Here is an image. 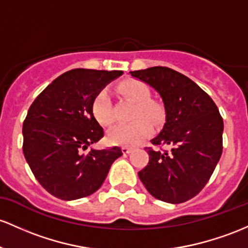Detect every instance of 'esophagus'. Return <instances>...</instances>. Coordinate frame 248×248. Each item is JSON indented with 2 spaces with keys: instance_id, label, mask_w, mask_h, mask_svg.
Masks as SVG:
<instances>
[{
  "instance_id": "esophagus-1",
  "label": "esophagus",
  "mask_w": 248,
  "mask_h": 248,
  "mask_svg": "<svg viewBox=\"0 0 248 248\" xmlns=\"http://www.w3.org/2000/svg\"><path fill=\"white\" fill-rule=\"evenodd\" d=\"M133 151L132 147H122V153L124 154H129Z\"/></svg>"
}]
</instances>
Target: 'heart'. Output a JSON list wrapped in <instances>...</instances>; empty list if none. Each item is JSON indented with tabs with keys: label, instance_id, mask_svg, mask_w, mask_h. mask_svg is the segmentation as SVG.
I'll return each mask as SVG.
<instances>
[{
	"label": "heart",
	"instance_id": "b5f03b06",
	"mask_svg": "<svg viewBox=\"0 0 248 248\" xmlns=\"http://www.w3.org/2000/svg\"><path fill=\"white\" fill-rule=\"evenodd\" d=\"M120 91L126 96L137 102L133 118L135 120L128 124H120L107 133V141L110 145L135 146L143 139L149 137L152 127L149 121L155 122L161 118V108L157 103L149 100L151 92L148 86L140 80H127L120 84ZM92 111L97 122L103 126H109L114 122L113 103L107 89H102L94 97ZM146 118L145 119L144 118Z\"/></svg>",
	"mask_w": 248,
	"mask_h": 248
}]
</instances>
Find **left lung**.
I'll list each match as a JSON object with an SVG mask.
<instances>
[{"label": "left lung", "instance_id": "8db88e82", "mask_svg": "<svg viewBox=\"0 0 248 248\" xmlns=\"http://www.w3.org/2000/svg\"><path fill=\"white\" fill-rule=\"evenodd\" d=\"M129 74L161 96L165 124L152 143L170 148H149L148 165L139 178L156 199L185 202L205 187L221 156L224 121L219 109L197 83L170 68L152 67Z\"/></svg>", "mask_w": 248, "mask_h": 248}]
</instances>
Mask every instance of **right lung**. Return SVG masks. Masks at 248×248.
Masks as SVG:
<instances>
[{"label": "right lung", "mask_w": 248, "mask_h": 248, "mask_svg": "<svg viewBox=\"0 0 248 248\" xmlns=\"http://www.w3.org/2000/svg\"><path fill=\"white\" fill-rule=\"evenodd\" d=\"M121 70L76 68L56 78L35 99L23 122V154L41 186L62 200H76L101 187L120 147L82 149L103 129L92 111L94 97Z\"/></svg>", "instance_id": "1"}]
</instances>
